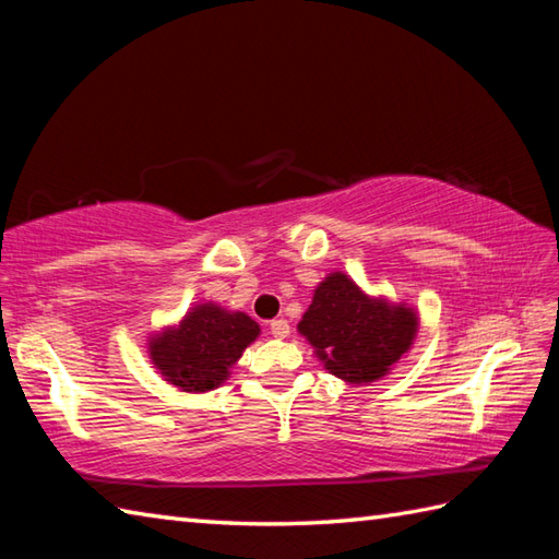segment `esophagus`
I'll list each match as a JSON object with an SVG mask.
<instances>
[{
	"instance_id": "esophagus-1",
	"label": "esophagus",
	"mask_w": 559,
	"mask_h": 559,
	"mask_svg": "<svg viewBox=\"0 0 559 559\" xmlns=\"http://www.w3.org/2000/svg\"><path fill=\"white\" fill-rule=\"evenodd\" d=\"M271 334L276 338H288L290 336V324L286 322V319H273V322L269 324Z\"/></svg>"
}]
</instances>
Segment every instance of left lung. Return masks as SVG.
Returning a JSON list of instances; mask_svg holds the SVG:
<instances>
[{
    "label": "left lung",
    "instance_id": "left-lung-1",
    "mask_svg": "<svg viewBox=\"0 0 559 559\" xmlns=\"http://www.w3.org/2000/svg\"><path fill=\"white\" fill-rule=\"evenodd\" d=\"M420 317L406 302L367 295L343 271L319 283L298 331L324 370L350 384L377 382L408 353Z\"/></svg>",
    "mask_w": 559,
    "mask_h": 559
}]
</instances>
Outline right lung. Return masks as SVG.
Instances as JSON below:
<instances>
[{
  "label": "right lung",
  "mask_w": 559,
  "mask_h": 559,
  "mask_svg": "<svg viewBox=\"0 0 559 559\" xmlns=\"http://www.w3.org/2000/svg\"><path fill=\"white\" fill-rule=\"evenodd\" d=\"M259 334V324L245 312L201 302L177 324L153 334L148 355L165 382L189 394H204L230 377V367Z\"/></svg>",
  "instance_id": "right-lung-1"
}]
</instances>
